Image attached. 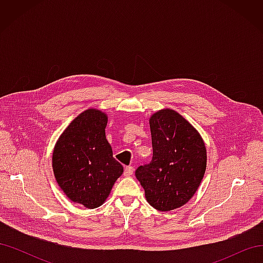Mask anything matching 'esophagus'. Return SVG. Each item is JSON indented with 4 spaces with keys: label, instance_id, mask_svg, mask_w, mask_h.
<instances>
[{
    "label": "esophagus",
    "instance_id": "obj_1",
    "mask_svg": "<svg viewBox=\"0 0 263 263\" xmlns=\"http://www.w3.org/2000/svg\"><path fill=\"white\" fill-rule=\"evenodd\" d=\"M133 173H134V168H133V166L132 165L126 166L125 170H124V176L125 177H130Z\"/></svg>",
    "mask_w": 263,
    "mask_h": 263
}]
</instances>
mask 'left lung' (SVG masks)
<instances>
[{"mask_svg":"<svg viewBox=\"0 0 263 263\" xmlns=\"http://www.w3.org/2000/svg\"><path fill=\"white\" fill-rule=\"evenodd\" d=\"M153 159L135 176L154 209L168 212L181 208L194 195L206 169L202 137L185 118L172 109L150 117Z\"/></svg>","mask_w":263,"mask_h":263,"instance_id":"1","label":"left lung"}]
</instances>
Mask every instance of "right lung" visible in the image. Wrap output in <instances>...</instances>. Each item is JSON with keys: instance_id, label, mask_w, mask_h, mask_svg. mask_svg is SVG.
Here are the masks:
<instances>
[{"instance_id": "1", "label": "right lung", "mask_w": 263, "mask_h": 263, "mask_svg": "<svg viewBox=\"0 0 263 263\" xmlns=\"http://www.w3.org/2000/svg\"><path fill=\"white\" fill-rule=\"evenodd\" d=\"M106 124L104 113L86 109L70 123L53 149L52 169L59 186L86 209L104 203L124 171L106 140Z\"/></svg>"}]
</instances>
